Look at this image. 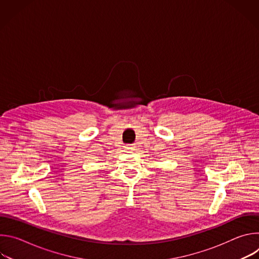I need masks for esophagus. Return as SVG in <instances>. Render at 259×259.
<instances>
[{"label":"esophagus","mask_w":259,"mask_h":259,"mask_svg":"<svg viewBox=\"0 0 259 259\" xmlns=\"http://www.w3.org/2000/svg\"><path fill=\"white\" fill-rule=\"evenodd\" d=\"M125 150L128 152H132L135 150V146L132 144H127V145H125Z\"/></svg>","instance_id":"obj_1"}]
</instances>
